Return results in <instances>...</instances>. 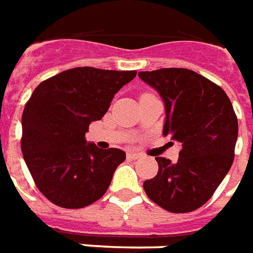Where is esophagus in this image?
Returning a JSON list of instances; mask_svg holds the SVG:
<instances>
[{
    "instance_id": "1",
    "label": "esophagus",
    "mask_w": 253,
    "mask_h": 253,
    "mask_svg": "<svg viewBox=\"0 0 253 253\" xmlns=\"http://www.w3.org/2000/svg\"><path fill=\"white\" fill-rule=\"evenodd\" d=\"M141 157H143V155H141L140 152H135V151L128 152V158H130V159H139V158H141Z\"/></svg>"
}]
</instances>
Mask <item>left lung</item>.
<instances>
[{
	"instance_id": "left-lung-1",
	"label": "left lung",
	"mask_w": 253,
	"mask_h": 253,
	"mask_svg": "<svg viewBox=\"0 0 253 253\" xmlns=\"http://www.w3.org/2000/svg\"><path fill=\"white\" fill-rule=\"evenodd\" d=\"M165 105L164 135L181 146L177 162L157 157L158 173L143 188L170 212L202 207L219 187L234 159L238 123L226 92L185 68L139 72Z\"/></svg>"
}]
</instances>
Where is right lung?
Listing matches in <instances>:
<instances>
[{"label":"right lung","instance_id":"right-lung-1","mask_svg":"<svg viewBox=\"0 0 253 253\" xmlns=\"http://www.w3.org/2000/svg\"><path fill=\"white\" fill-rule=\"evenodd\" d=\"M136 73L73 68L34 89L21 117V151L38 189L51 203L82 209L105 195L125 152L103 151L85 140V132Z\"/></svg>","mask_w":253,"mask_h":253}]
</instances>
